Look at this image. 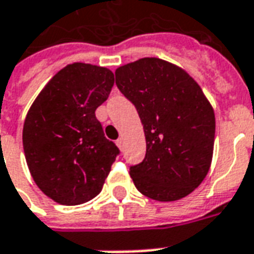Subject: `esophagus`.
<instances>
[{
    "instance_id": "1",
    "label": "esophagus",
    "mask_w": 254,
    "mask_h": 254,
    "mask_svg": "<svg viewBox=\"0 0 254 254\" xmlns=\"http://www.w3.org/2000/svg\"><path fill=\"white\" fill-rule=\"evenodd\" d=\"M116 142H117V145L120 146V148H122V145H124V138H122V137H120V138H118Z\"/></svg>"
}]
</instances>
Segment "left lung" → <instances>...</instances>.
Returning <instances> with one entry per match:
<instances>
[{
	"mask_svg": "<svg viewBox=\"0 0 254 254\" xmlns=\"http://www.w3.org/2000/svg\"><path fill=\"white\" fill-rule=\"evenodd\" d=\"M116 84L136 106L145 133V157L130 167L136 189L160 202L191 194L210 170L215 137L214 110L199 84L159 58L118 67Z\"/></svg>",
	"mask_w": 254,
	"mask_h": 254,
	"instance_id": "1",
	"label": "left lung"
}]
</instances>
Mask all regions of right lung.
<instances>
[{
    "mask_svg": "<svg viewBox=\"0 0 254 254\" xmlns=\"http://www.w3.org/2000/svg\"><path fill=\"white\" fill-rule=\"evenodd\" d=\"M113 84L110 69L72 63L46 84L28 112L22 129L28 168L37 187L58 203L95 198L120 153L95 117Z\"/></svg>",
    "mask_w": 254,
    "mask_h": 254,
    "instance_id": "add662e5",
    "label": "right lung"
}]
</instances>
